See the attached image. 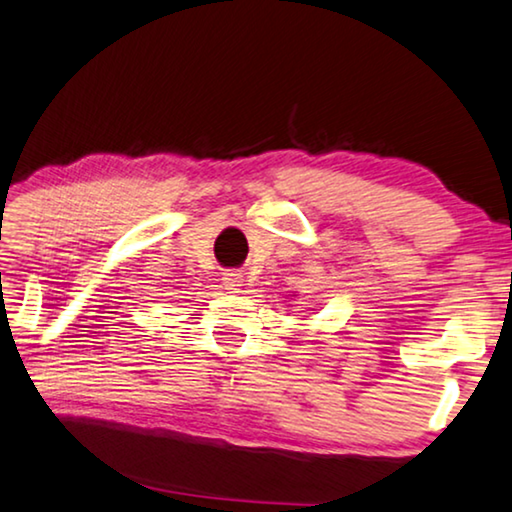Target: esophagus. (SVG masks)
Segmentation results:
<instances>
[{"mask_svg":"<svg viewBox=\"0 0 512 512\" xmlns=\"http://www.w3.org/2000/svg\"><path fill=\"white\" fill-rule=\"evenodd\" d=\"M242 281H245V279H242V272L240 270H226L224 277H222L224 288L231 290V293H233V290H240Z\"/></svg>","mask_w":512,"mask_h":512,"instance_id":"obj_1","label":"esophagus"}]
</instances>
